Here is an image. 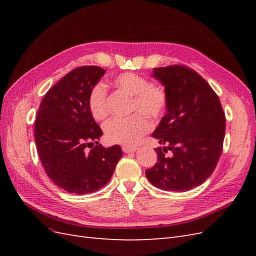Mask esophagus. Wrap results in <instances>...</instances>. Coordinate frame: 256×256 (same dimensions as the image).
Instances as JSON below:
<instances>
[{
	"instance_id": "34e87169",
	"label": "esophagus",
	"mask_w": 256,
	"mask_h": 256,
	"mask_svg": "<svg viewBox=\"0 0 256 256\" xmlns=\"http://www.w3.org/2000/svg\"><path fill=\"white\" fill-rule=\"evenodd\" d=\"M122 148L124 152H134L136 150V147H134V146H128V145H124Z\"/></svg>"
}]
</instances>
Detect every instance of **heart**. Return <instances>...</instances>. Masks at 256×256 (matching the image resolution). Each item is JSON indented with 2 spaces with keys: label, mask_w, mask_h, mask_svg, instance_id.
<instances>
[{
  "label": "heart",
  "mask_w": 256,
  "mask_h": 256,
  "mask_svg": "<svg viewBox=\"0 0 256 256\" xmlns=\"http://www.w3.org/2000/svg\"><path fill=\"white\" fill-rule=\"evenodd\" d=\"M111 85L116 90L131 96L130 112L127 118H115L104 125L106 141L113 144L132 145L150 131L148 118L157 120L164 113L168 106V92L161 84H152L144 76L134 72H122L115 76ZM90 115L95 120L106 118V90L102 84H96L88 99Z\"/></svg>",
  "instance_id": "1"
}]
</instances>
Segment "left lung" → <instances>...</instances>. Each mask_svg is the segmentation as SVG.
<instances>
[{
	"label": "left lung",
	"mask_w": 256,
	"mask_h": 256,
	"mask_svg": "<svg viewBox=\"0 0 256 256\" xmlns=\"http://www.w3.org/2000/svg\"><path fill=\"white\" fill-rule=\"evenodd\" d=\"M168 92L166 114L152 136L164 148L158 162L145 171L152 184L184 192L212 175L222 152L226 115L219 97L202 76L182 65L154 68L152 74ZM166 149L174 154L166 158Z\"/></svg>",
	"instance_id": "left-lung-1"
}]
</instances>
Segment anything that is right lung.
Instances as JSON below:
<instances>
[{
    "label": "right lung",
    "mask_w": 256,
    "mask_h": 256,
    "mask_svg": "<svg viewBox=\"0 0 256 256\" xmlns=\"http://www.w3.org/2000/svg\"><path fill=\"white\" fill-rule=\"evenodd\" d=\"M106 70L81 66L63 76L44 95L35 120V142L50 180L74 194L102 188L122 156L120 145L99 144L102 131L90 115V90ZM90 146L92 150H84Z\"/></svg>",
    "instance_id": "add662e5"
}]
</instances>
